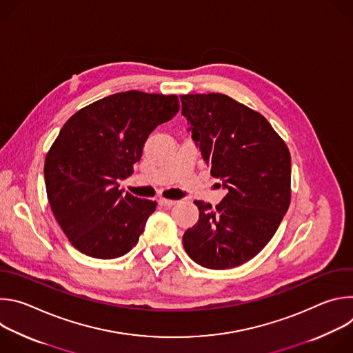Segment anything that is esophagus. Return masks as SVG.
<instances>
[{"label":"esophagus","instance_id":"1","mask_svg":"<svg viewBox=\"0 0 353 353\" xmlns=\"http://www.w3.org/2000/svg\"><path fill=\"white\" fill-rule=\"evenodd\" d=\"M158 203H159V205H162V207H168V208H170V207L176 205V201H174V199H168V198H159V199H158Z\"/></svg>","mask_w":353,"mask_h":353}]
</instances>
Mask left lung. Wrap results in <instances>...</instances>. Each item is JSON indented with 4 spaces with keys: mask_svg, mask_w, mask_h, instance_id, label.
<instances>
[{
    "mask_svg": "<svg viewBox=\"0 0 353 353\" xmlns=\"http://www.w3.org/2000/svg\"><path fill=\"white\" fill-rule=\"evenodd\" d=\"M180 99L211 174L228 190L215 208L194 201L199 218L185 230L184 248L201 267H239L268 244L289 208V149L263 114L226 94Z\"/></svg>",
    "mask_w": 353,
    "mask_h": 353,
    "instance_id": "8db88e82",
    "label": "left lung"
}]
</instances>
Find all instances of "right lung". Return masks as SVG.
<instances>
[{"label":"right lung","mask_w":353,"mask_h":353,"mask_svg":"<svg viewBox=\"0 0 353 353\" xmlns=\"http://www.w3.org/2000/svg\"><path fill=\"white\" fill-rule=\"evenodd\" d=\"M180 109L176 94L127 90L78 110L48 149L44 181L48 204L82 254L112 260L138 243L157 201L119 188L141 161L143 143Z\"/></svg>","instance_id":"add662e5"}]
</instances>
